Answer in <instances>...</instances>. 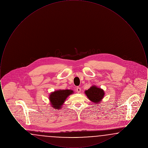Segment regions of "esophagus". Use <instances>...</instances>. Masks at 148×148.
Listing matches in <instances>:
<instances>
[{"label": "esophagus", "instance_id": "1", "mask_svg": "<svg viewBox=\"0 0 148 148\" xmlns=\"http://www.w3.org/2000/svg\"><path fill=\"white\" fill-rule=\"evenodd\" d=\"M76 92H81V88H79V87H77V89H76Z\"/></svg>", "mask_w": 148, "mask_h": 148}]
</instances>
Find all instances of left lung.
<instances>
[{
	"instance_id": "8db88e82",
	"label": "left lung",
	"mask_w": 148,
	"mask_h": 148,
	"mask_svg": "<svg viewBox=\"0 0 148 148\" xmlns=\"http://www.w3.org/2000/svg\"><path fill=\"white\" fill-rule=\"evenodd\" d=\"M85 94L92 102L98 104L104 96V92L95 85H92L89 89L85 91Z\"/></svg>"
}]
</instances>
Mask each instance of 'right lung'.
Here are the masks:
<instances>
[{
  "mask_svg": "<svg viewBox=\"0 0 148 148\" xmlns=\"http://www.w3.org/2000/svg\"><path fill=\"white\" fill-rule=\"evenodd\" d=\"M72 90H58L52 92L49 95V100L50 105L54 109L58 110L61 109L66 99L71 94L73 93Z\"/></svg>",
  "mask_w": 148,
  "mask_h": 148,
  "instance_id": "add662e5",
  "label": "right lung"
}]
</instances>
